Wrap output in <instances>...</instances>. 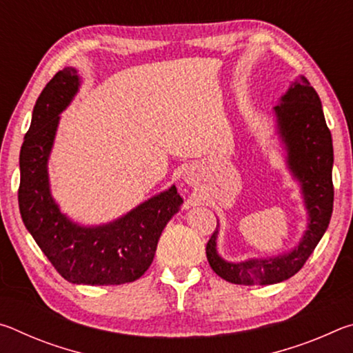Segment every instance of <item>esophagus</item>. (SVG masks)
<instances>
[{
  "label": "esophagus",
  "instance_id": "esophagus-1",
  "mask_svg": "<svg viewBox=\"0 0 353 353\" xmlns=\"http://www.w3.org/2000/svg\"><path fill=\"white\" fill-rule=\"evenodd\" d=\"M185 181H187L188 183H193V181H194L193 172H187V176H185Z\"/></svg>",
  "mask_w": 353,
  "mask_h": 353
}]
</instances>
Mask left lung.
Segmentation results:
<instances>
[{"mask_svg": "<svg viewBox=\"0 0 353 353\" xmlns=\"http://www.w3.org/2000/svg\"><path fill=\"white\" fill-rule=\"evenodd\" d=\"M279 132L288 151V163L302 183L310 213L308 230L292 252L271 260L224 261L216 254L218 229L207 243L205 252L212 270L221 279L236 285H272L294 276L313 254L325 234L333 212V145L321 99L305 76H299L282 103L274 107Z\"/></svg>", "mask_w": 353, "mask_h": 353, "instance_id": "obj_1", "label": "left lung"}]
</instances>
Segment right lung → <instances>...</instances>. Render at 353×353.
<instances>
[{
  "mask_svg": "<svg viewBox=\"0 0 353 353\" xmlns=\"http://www.w3.org/2000/svg\"><path fill=\"white\" fill-rule=\"evenodd\" d=\"M79 87L74 68L57 71L34 105L20 151L19 207L23 223L54 270L71 283L123 285L151 266L162 230L182 204L176 187L103 227H81L59 212L50 194L46 162L59 113Z\"/></svg>",
  "mask_w": 353,
  "mask_h": 353,
  "instance_id": "add662e5",
  "label": "right lung"
}]
</instances>
